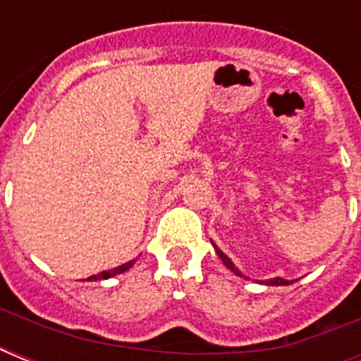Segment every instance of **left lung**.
<instances>
[{"label": "left lung", "mask_w": 361, "mask_h": 361, "mask_svg": "<svg viewBox=\"0 0 361 361\" xmlns=\"http://www.w3.org/2000/svg\"><path fill=\"white\" fill-rule=\"evenodd\" d=\"M215 251H217V255H219V258H221V260H223V264H225L226 268L231 269V271H234V274H236V275H240V277H243L240 269H238L236 266L232 264V260L228 257H226L225 252L221 251V249H217V247H215ZM245 279H247V277H245ZM290 283H292V281H290ZM290 283H288V281H286V279H283V277H275V279H268V281H266V285H290Z\"/></svg>", "instance_id": "1"}]
</instances>
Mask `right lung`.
<instances>
[{"label":"right lung","mask_w":361,"mask_h":361,"mask_svg":"<svg viewBox=\"0 0 361 361\" xmlns=\"http://www.w3.org/2000/svg\"><path fill=\"white\" fill-rule=\"evenodd\" d=\"M135 264V260H129V262L121 264V266H118V268L114 269H109V271H101V274L97 275H92V277H87V281H101V279H110V277H114V275L118 274H123V271H127V269L130 268Z\"/></svg>","instance_id":"add662e5"}]
</instances>
